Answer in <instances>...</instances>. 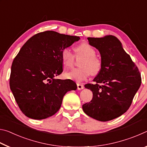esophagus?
Returning <instances> with one entry per match:
<instances>
[{
    "instance_id": "34e87169",
    "label": "esophagus",
    "mask_w": 147,
    "mask_h": 147,
    "mask_svg": "<svg viewBox=\"0 0 147 147\" xmlns=\"http://www.w3.org/2000/svg\"><path fill=\"white\" fill-rule=\"evenodd\" d=\"M84 86L82 84H77V89H78V90H82V89H84Z\"/></svg>"
}]
</instances>
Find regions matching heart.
I'll use <instances>...</instances> for the list:
<instances>
[{
	"label": "heart",
	"instance_id": "heart-1",
	"mask_svg": "<svg viewBox=\"0 0 147 147\" xmlns=\"http://www.w3.org/2000/svg\"><path fill=\"white\" fill-rule=\"evenodd\" d=\"M76 55L84 56L80 63L82 67L73 69L66 72L65 75L66 78L77 82H81L88 78L90 73L92 75H96L101 70L102 63L100 59L95 56L96 52L90 45L83 43L75 48ZM62 63L66 67H70L73 65L74 56L70 49L65 48L61 53Z\"/></svg>",
	"mask_w": 147,
	"mask_h": 147
}]
</instances>
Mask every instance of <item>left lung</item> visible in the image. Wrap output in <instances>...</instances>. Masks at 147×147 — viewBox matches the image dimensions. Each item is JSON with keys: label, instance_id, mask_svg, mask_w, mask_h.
Masks as SVG:
<instances>
[{"label": "left lung", "instance_id": "8db88e82", "mask_svg": "<svg viewBox=\"0 0 147 147\" xmlns=\"http://www.w3.org/2000/svg\"><path fill=\"white\" fill-rule=\"evenodd\" d=\"M88 39L100 53L102 68L93 79L96 84L85 85L93 93V98L83 104V111L97 121H111L130 108L141 86V74L115 36L107 35Z\"/></svg>", "mask_w": 147, "mask_h": 147}]
</instances>
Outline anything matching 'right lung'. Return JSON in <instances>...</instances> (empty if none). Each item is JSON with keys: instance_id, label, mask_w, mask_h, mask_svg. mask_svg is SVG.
Returning <instances> with one entry per match:
<instances>
[{"instance_id": "obj_1", "label": "right lung", "mask_w": 147, "mask_h": 147, "mask_svg": "<svg viewBox=\"0 0 147 147\" xmlns=\"http://www.w3.org/2000/svg\"><path fill=\"white\" fill-rule=\"evenodd\" d=\"M79 39L77 36L45 31L34 35L21 47L12 63L9 86L26 117L41 120L54 115L66 93L77 89L71 80L55 76L63 72L62 50Z\"/></svg>"}]
</instances>
